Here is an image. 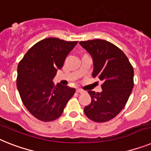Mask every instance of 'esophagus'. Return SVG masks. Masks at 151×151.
<instances>
[{"mask_svg":"<svg viewBox=\"0 0 151 151\" xmlns=\"http://www.w3.org/2000/svg\"><path fill=\"white\" fill-rule=\"evenodd\" d=\"M76 92L78 93H85V91L83 90V89H77Z\"/></svg>","mask_w":151,"mask_h":151,"instance_id":"esophagus-1","label":"esophagus"}]
</instances>
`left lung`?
I'll return each instance as SVG.
<instances>
[{
  "instance_id": "8db88e82",
  "label": "left lung",
  "mask_w": 151,
  "mask_h": 151,
  "mask_svg": "<svg viewBox=\"0 0 151 151\" xmlns=\"http://www.w3.org/2000/svg\"><path fill=\"white\" fill-rule=\"evenodd\" d=\"M92 56L93 78L103 81L102 92L89 91L91 103L85 106L87 117L97 123L109 121L124 108L134 88V68L118 47L101 39L79 42Z\"/></svg>"
}]
</instances>
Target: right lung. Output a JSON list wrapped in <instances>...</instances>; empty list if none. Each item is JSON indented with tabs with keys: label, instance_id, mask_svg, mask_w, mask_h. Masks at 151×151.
<instances>
[{
	"label": "right lung",
	"instance_id": "add662e5",
	"mask_svg": "<svg viewBox=\"0 0 151 151\" xmlns=\"http://www.w3.org/2000/svg\"><path fill=\"white\" fill-rule=\"evenodd\" d=\"M78 42L48 38L27 52L17 66V87L24 106L37 119L52 121L62 114L76 89L52 82Z\"/></svg>",
	"mask_w": 151,
	"mask_h": 151
}]
</instances>
